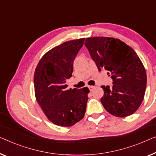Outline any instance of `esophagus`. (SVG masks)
Returning a JSON list of instances; mask_svg holds the SVG:
<instances>
[{
  "instance_id": "1",
  "label": "esophagus",
  "mask_w": 156,
  "mask_h": 156,
  "mask_svg": "<svg viewBox=\"0 0 156 156\" xmlns=\"http://www.w3.org/2000/svg\"><path fill=\"white\" fill-rule=\"evenodd\" d=\"M88 88H89V90H90V91H92L93 89H94V86H92V85L89 86V87H88Z\"/></svg>"
}]
</instances>
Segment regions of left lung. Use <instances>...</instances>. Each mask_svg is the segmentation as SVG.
Returning <instances> with one entry per match:
<instances>
[{"label": "left lung", "instance_id": "8db88e82", "mask_svg": "<svg viewBox=\"0 0 156 156\" xmlns=\"http://www.w3.org/2000/svg\"><path fill=\"white\" fill-rule=\"evenodd\" d=\"M85 45L99 71H108L113 86L102 85V105L117 117L135 112L144 99L146 87L144 66L133 49L119 39L108 37L86 38Z\"/></svg>", "mask_w": 156, "mask_h": 156}]
</instances>
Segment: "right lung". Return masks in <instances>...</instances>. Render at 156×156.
Returning a JSON list of instances; mask_svg holds the SVG:
<instances>
[{
  "instance_id": "1",
  "label": "right lung",
  "mask_w": 156,
  "mask_h": 156,
  "mask_svg": "<svg viewBox=\"0 0 156 156\" xmlns=\"http://www.w3.org/2000/svg\"><path fill=\"white\" fill-rule=\"evenodd\" d=\"M85 38L69 41L51 49L43 55L34 73L37 102L54 124L71 127L85 115L90 90L67 89L66 79L73 73V64Z\"/></svg>"
}]
</instances>
